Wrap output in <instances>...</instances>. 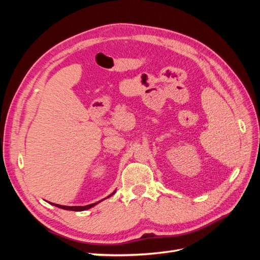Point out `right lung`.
Returning <instances> with one entry per match:
<instances>
[{
	"mask_svg": "<svg viewBox=\"0 0 260 260\" xmlns=\"http://www.w3.org/2000/svg\"><path fill=\"white\" fill-rule=\"evenodd\" d=\"M115 192H116V191H115ZM115 192H113L111 195L107 196V198H111V196H112L113 194H115ZM104 200H105V199H104ZM102 201H103V200H101L100 202H102ZM100 202H96V203L90 204V205H86V206H64V205H58V204H53V203H51V204H52V205H54V206L58 207V208H61V209H66V210H73V211H82V210L90 209L91 207L95 206L96 204H99Z\"/></svg>",
	"mask_w": 260,
	"mask_h": 260,
	"instance_id": "add662e5",
	"label": "right lung"
}]
</instances>
